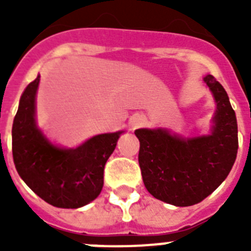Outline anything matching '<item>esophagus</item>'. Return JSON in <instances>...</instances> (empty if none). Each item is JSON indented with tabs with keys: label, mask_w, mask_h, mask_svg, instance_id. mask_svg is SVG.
Here are the masks:
<instances>
[{
	"label": "esophagus",
	"mask_w": 251,
	"mask_h": 251,
	"mask_svg": "<svg viewBox=\"0 0 251 251\" xmlns=\"http://www.w3.org/2000/svg\"><path fill=\"white\" fill-rule=\"evenodd\" d=\"M145 122H146V118H145V117H143V115L137 114V115H134V117H133V118H132V126L134 128H136V127H141V126H143V124H145Z\"/></svg>",
	"instance_id": "34e87169"
}]
</instances>
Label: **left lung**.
<instances>
[{
  "label": "left lung",
  "mask_w": 251,
  "mask_h": 251,
  "mask_svg": "<svg viewBox=\"0 0 251 251\" xmlns=\"http://www.w3.org/2000/svg\"><path fill=\"white\" fill-rule=\"evenodd\" d=\"M203 81L216 104L210 134L185 138L166 128L134 132L146 188L157 200L181 207L211 195L227 177L238 153V123L227 93L212 75Z\"/></svg>",
  "instance_id": "8db88e82"
}]
</instances>
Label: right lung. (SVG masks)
Returning <instances> with one entry per match:
<instances>
[{"mask_svg": "<svg viewBox=\"0 0 251 251\" xmlns=\"http://www.w3.org/2000/svg\"><path fill=\"white\" fill-rule=\"evenodd\" d=\"M40 75L20 98L12 126V154L20 177L55 207H83L103 188L104 166L123 130L92 137L75 148L54 145L36 123Z\"/></svg>", "mask_w": 251, "mask_h": 251, "instance_id": "right-lung-1", "label": "right lung"}]
</instances>
